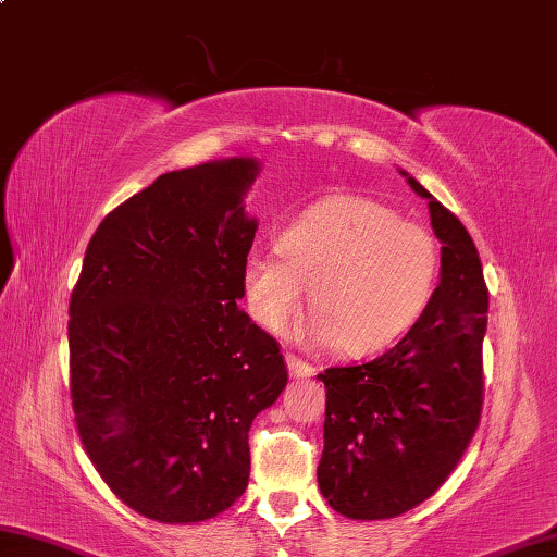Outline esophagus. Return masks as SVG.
I'll list each match as a JSON object with an SVG mask.
<instances>
[{
    "label": "esophagus",
    "instance_id": "obj_1",
    "mask_svg": "<svg viewBox=\"0 0 557 557\" xmlns=\"http://www.w3.org/2000/svg\"><path fill=\"white\" fill-rule=\"evenodd\" d=\"M286 364H288V372L294 379H308L315 374V367L304 362V359L296 357V355H286Z\"/></svg>",
    "mask_w": 557,
    "mask_h": 557
}]
</instances>
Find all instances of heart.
<instances>
[{"instance_id":"1","label":"heart","mask_w":557,"mask_h":557,"mask_svg":"<svg viewBox=\"0 0 557 557\" xmlns=\"http://www.w3.org/2000/svg\"><path fill=\"white\" fill-rule=\"evenodd\" d=\"M441 249L423 224L392 205L335 193L296 214L278 244L247 253L242 269L251 315L284 333L306 300V335L339 352H376L411 327L433 296Z\"/></svg>"}]
</instances>
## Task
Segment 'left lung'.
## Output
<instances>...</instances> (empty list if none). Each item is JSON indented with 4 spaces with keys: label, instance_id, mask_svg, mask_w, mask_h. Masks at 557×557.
<instances>
[{
    "label": "left lung",
    "instance_id": "left-lung-1",
    "mask_svg": "<svg viewBox=\"0 0 557 557\" xmlns=\"http://www.w3.org/2000/svg\"><path fill=\"white\" fill-rule=\"evenodd\" d=\"M401 173L428 200L443 244L441 284L388 352L318 374L327 396L318 486L337 513L359 521L394 519L441 490L482 413L490 294L480 253L465 224Z\"/></svg>",
    "mask_w": 557,
    "mask_h": 557
}]
</instances>
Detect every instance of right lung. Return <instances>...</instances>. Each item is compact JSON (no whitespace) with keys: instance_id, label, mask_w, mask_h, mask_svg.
I'll use <instances>...</instances> for the list:
<instances>
[{"instance_id":"obj_1","label":"right lung","mask_w":557,"mask_h":557,"mask_svg":"<svg viewBox=\"0 0 557 557\" xmlns=\"http://www.w3.org/2000/svg\"><path fill=\"white\" fill-rule=\"evenodd\" d=\"M257 159L171 171L100 222L71 296V398L95 470L146 519L198 523L249 482V428L286 388L237 306Z\"/></svg>"}]
</instances>
